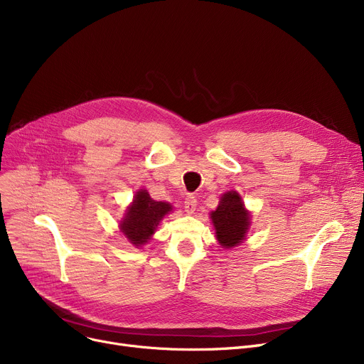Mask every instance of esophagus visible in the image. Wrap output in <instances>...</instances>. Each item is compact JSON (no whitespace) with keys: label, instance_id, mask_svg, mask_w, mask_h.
I'll use <instances>...</instances> for the list:
<instances>
[{"label":"esophagus","instance_id":"obj_1","mask_svg":"<svg viewBox=\"0 0 364 364\" xmlns=\"http://www.w3.org/2000/svg\"><path fill=\"white\" fill-rule=\"evenodd\" d=\"M196 205H198L196 198L188 196V198L186 199V202H184V211H186L187 214H193V213L196 211Z\"/></svg>","mask_w":364,"mask_h":364}]
</instances>
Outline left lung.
<instances>
[{"label":"left lung","instance_id":"1","mask_svg":"<svg viewBox=\"0 0 364 364\" xmlns=\"http://www.w3.org/2000/svg\"><path fill=\"white\" fill-rule=\"evenodd\" d=\"M211 220L217 240L225 250L240 245L251 225V214L235 190L221 196L217 209L211 213Z\"/></svg>","mask_w":364,"mask_h":364}]
</instances>
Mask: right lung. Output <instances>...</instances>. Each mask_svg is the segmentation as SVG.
<instances>
[{
	"label": "right lung",
	"instance_id": "obj_1",
	"mask_svg": "<svg viewBox=\"0 0 364 364\" xmlns=\"http://www.w3.org/2000/svg\"><path fill=\"white\" fill-rule=\"evenodd\" d=\"M169 211H172V206L168 202L153 200L147 190L140 188L119 224L121 232L136 247L143 246Z\"/></svg>",
	"mask_w": 364,
	"mask_h": 364
}]
</instances>
